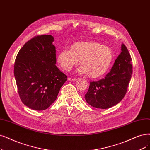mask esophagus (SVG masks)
I'll return each mask as SVG.
<instances>
[{
  "mask_svg": "<svg viewBox=\"0 0 150 150\" xmlns=\"http://www.w3.org/2000/svg\"><path fill=\"white\" fill-rule=\"evenodd\" d=\"M77 79H71V78H68V80L70 81H76Z\"/></svg>",
  "mask_w": 150,
  "mask_h": 150,
  "instance_id": "esophagus-1",
  "label": "esophagus"
}]
</instances>
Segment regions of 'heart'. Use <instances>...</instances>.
Returning a JSON list of instances; mask_svg holds the SVG:
<instances>
[{"label": "heart", "instance_id": "obj_1", "mask_svg": "<svg viewBox=\"0 0 150 150\" xmlns=\"http://www.w3.org/2000/svg\"><path fill=\"white\" fill-rule=\"evenodd\" d=\"M57 62L61 67L69 71L80 60L79 71L96 79L104 75L109 69L113 60V53L110 47L96 42L81 41L72 44L70 49L59 52Z\"/></svg>", "mask_w": 150, "mask_h": 150}]
</instances>
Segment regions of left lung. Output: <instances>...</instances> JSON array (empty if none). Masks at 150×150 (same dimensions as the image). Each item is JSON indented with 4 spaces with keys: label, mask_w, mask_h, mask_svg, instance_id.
Instances as JSON below:
<instances>
[{
    "label": "left lung",
    "mask_w": 150,
    "mask_h": 150,
    "mask_svg": "<svg viewBox=\"0 0 150 150\" xmlns=\"http://www.w3.org/2000/svg\"><path fill=\"white\" fill-rule=\"evenodd\" d=\"M121 50V53L104 79L90 82L85 99L94 108H110L117 104L125 95L133 71L132 58L124 44H122Z\"/></svg>",
    "instance_id": "obj_1"
}]
</instances>
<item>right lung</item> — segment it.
<instances>
[{
    "instance_id": "obj_1",
    "label": "right lung",
    "mask_w": 150,
    "mask_h": 150,
    "mask_svg": "<svg viewBox=\"0 0 150 150\" xmlns=\"http://www.w3.org/2000/svg\"><path fill=\"white\" fill-rule=\"evenodd\" d=\"M54 37L35 36L19 51L14 65V75L21 101L36 110L47 109L57 99L67 76L55 65Z\"/></svg>"
}]
</instances>
